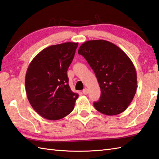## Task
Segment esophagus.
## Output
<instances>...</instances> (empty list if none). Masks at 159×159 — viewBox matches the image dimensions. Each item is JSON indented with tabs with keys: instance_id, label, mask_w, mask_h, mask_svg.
<instances>
[{
	"instance_id": "34e87169",
	"label": "esophagus",
	"mask_w": 159,
	"mask_h": 159,
	"mask_svg": "<svg viewBox=\"0 0 159 159\" xmlns=\"http://www.w3.org/2000/svg\"><path fill=\"white\" fill-rule=\"evenodd\" d=\"M88 92H89V91H88V89L87 88H85V89H83V93L84 94H88Z\"/></svg>"
}]
</instances>
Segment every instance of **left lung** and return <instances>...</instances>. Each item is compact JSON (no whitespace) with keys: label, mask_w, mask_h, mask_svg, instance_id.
Wrapping results in <instances>:
<instances>
[{"label":"left lung","mask_w":159,"mask_h":159,"mask_svg":"<svg viewBox=\"0 0 159 159\" xmlns=\"http://www.w3.org/2000/svg\"><path fill=\"white\" fill-rule=\"evenodd\" d=\"M78 53L93 70L101 88L97 111L106 115L121 113L128 108L136 92L137 74L131 59L120 47L106 40L83 43Z\"/></svg>","instance_id":"obj_1"}]
</instances>
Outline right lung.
<instances>
[{
  "mask_svg": "<svg viewBox=\"0 0 159 159\" xmlns=\"http://www.w3.org/2000/svg\"><path fill=\"white\" fill-rule=\"evenodd\" d=\"M79 43L65 42L45 48L34 57L25 74L28 99L37 113L49 120L67 116L79 94L71 90L67 70Z\"/></svg>",
  "mask_w": 159,
  "mask_h": 159,
  "instance_id": "add662e5",
  "label": "right lung"
}]
</instances>
